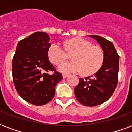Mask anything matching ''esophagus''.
Masks as SVG:
<instances>
[{
  "label": "esophagus",
  "instance_id": "34e87169",
  "mask_svg": "<svg viewBox=\"0 0 132 132\" xmlns=\"http://www.w3.org/2000/svg\"><path fill=\"white\" fill-rule=\"evenodd\" d=\"M62 76H63V78H66V77H67L68 76V75L63 74V75H62Z\"/></svg>",
  "mask_w": 132,
  "mask_h": 132
}]
</instances>
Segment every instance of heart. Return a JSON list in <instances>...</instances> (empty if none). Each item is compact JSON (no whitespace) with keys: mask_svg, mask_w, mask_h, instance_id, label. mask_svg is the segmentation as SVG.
<instances>
[{"mask_svg":"<svg viewBox=\"0 0 132 132\" xmlns=\"http://www.w3.org/2000/svg\"><path fill=\"white\" fill-rule=\"evenodd\" d=\"M68 51L75 53L72 57L73 62H65L60 64L58 70L63 73L82 72L85 75L96 73L102 67L105 54L101 48L81 38H74L66 42ZM48 57L54 64H59L66 60V52L62 44L54 42L48 50Z\"/></svg>","mask_w":132,"mask_h":132,"instance_id":"heart-1","label":"heart"}]
</instances>
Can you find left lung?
Returning a JSON list of instances; mask_svg holds the SVG:
<instances>
[{
    "label": "left lung",
    "instance_id": "left-lung-1",
    "mask_svg": "<svg viewBox=\"0 0 132 132\" xmlns=\"http://www.w3.org/2000/svg\"><path fill=\"white\" fill-rule=\"evenodd\" d=\"M99 43L105 54L102 67L93 75L79 81L74 92L77 100L86 106L102 104L112 95L119 79V55L112 42L96 35H90Z\"/></svg>",
    "mask_w": 132,
    "mask_h": 132
}]
</instances>
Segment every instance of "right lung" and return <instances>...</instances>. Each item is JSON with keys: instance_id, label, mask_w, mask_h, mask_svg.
I'll return each mask as SVG.
<instances>
[{"instance_id": "right-lung-1", "label": "right lung", "mask_w": 132, "mask_h": 132, "mask_svg": "<svg viewBox=\"0 0 132 132\" xmlns=\"http://www.w3.org/2000/svg\"><path fill=\"white\" fill-rule=\"evenodd\" d=\"M49 36L36 32L18 42L12 60V76L18 93L35 105H43L52 100L55 86L62 79L48 57ZM52 71L53 74L48 72Z\"/></svg>"}]
</instances>
